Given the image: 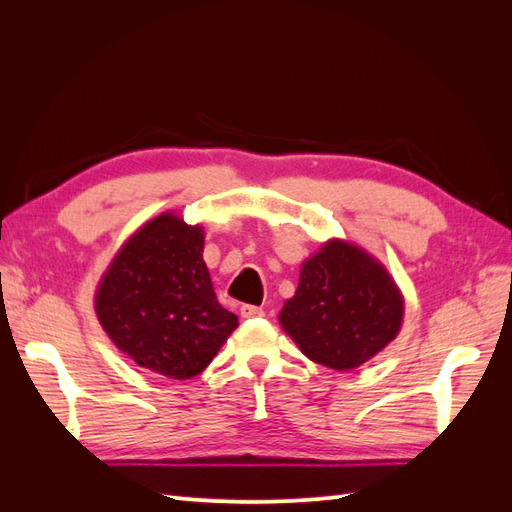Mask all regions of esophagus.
<instances>
[{
  "label": "esophagus",
  "mask_w": 512,
  "mask_h": 512,
  "mask_svg": "<svg viewBox=\"0 0 512 512\" xmlns=\"http://www.w3.org/2000/svg\"><path fill=\"white\" fill-rule=\"evenodd\" d=\"M267 312L262 307H256V305H243L241 307V316L243 318H262Z\"/></svg>",
  "instance_id": "obj_1"
}]
</instances>
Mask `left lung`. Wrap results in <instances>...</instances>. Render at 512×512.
<instances>
[{
	"instance_id": "8db88e82",
	"label": "left lung",
	"mask_w": 512,
	"mask_h": 512,
	"mask_svg": "<svg viewBox=\"0 0 512 512\" xmlns=\"http://www.w3.org/2000/svg\"><path fill=\"white\" fill-rule=\"evenodd\" d=\"M404 297L380 262L359 245L331 239L301 267L299 288L280 324L301 352L329 369L348 371L393 342Z\"/></svg>"
}]
</instances>
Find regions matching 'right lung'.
<instances>
[{
	"mask_svg": "<svg viewBox=\"0 0 512 512\" xmlns=\"http://www.w3.org/2000/svg\"><path fill=\"white\" fill-rule=\"evenodd\" d=\"M203 247V228L162 213L123 243L96 292V314L113 344L173 380L200 374L239 327L215 299Z\"/></svg>",
	"mask_w": 512,
	"mask_h": 512,
	"instance_id": "add662e5",
	"label": "right lung"
}]
</instances>
